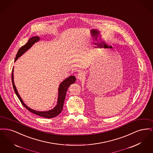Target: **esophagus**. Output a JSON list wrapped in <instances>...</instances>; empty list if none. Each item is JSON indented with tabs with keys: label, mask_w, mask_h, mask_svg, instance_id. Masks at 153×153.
Returning a JSON list of instances; mask_svg holds the SVG:
<instances>
[{
	"label": "esophagus",
	"mask_w": 153,
	"mask_h": 153,
	"mask_svg": "<svg viewBox=\"0 0 153 153\" xmlns=\"http://www.w3.org/2000/svg\"><path fill=\"white\" fill-rule=\"evenodd\" d=\"M85 77V73L83 72H80L77 75V78L79 80L82 79Z\"/></svg>",
	"instance_id": "obj_1"
}]
</instances>
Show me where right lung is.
<instances>
[{
    "mask_svg": "<svg viewBox=\"0 0 153 153\" xmlns=\"http://www.w3.org/2000/svg\"><path fill=\"white\" fill-rule=\"evenodd\" d=\"M39 40V38L38 36H34V37H32V38L29 39L28 42L19 49V51L16 54V58L15 59V61H16L18 58H19V57H21L25 51H27L29 49H30L33 44L36 43L37 41H38ZM11 77H12L13 86L15 92L16 96H18V99H19L20 102H21L22 105L26 109H28L30 112L36 114V115H38L39 117H44L48 118V119L57 117L61 113V112L62 111V110L63 109V106H64V100H65V99L67 89L72 84H73V83L75 82L76 80V77L74 76H69V77H68L67 79H66L65 80H64L61 83V84L59 86V88H58V102H57V105L51 110L48 111L41 112V111H35V110L30 108L29 107H28L22 101V99L21 98V97L19 96V95L18 94V92L17 91V89L16 88L14 82L13 69Z\"/></svg>",
    "mask_w": 153,
    "mask_h": 153,
    "instance_id": "right-lung-1",
    "label": "right lung"
}]
</instances>
